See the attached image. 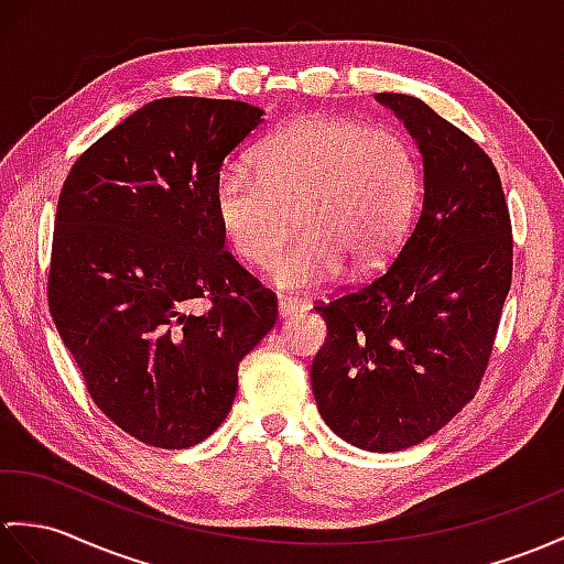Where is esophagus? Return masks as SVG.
Instances as JSON below:
<instances>
[{"label":"esophagus","mask_w":564,"mask_h":564,"mask_svg":"<svg viewBox=\"0 0 564 564\" xmlns=\"http://www.w3.org/2000/svg\"><path fill=\"white\" fill-rule=\"evenodd\" d=\"M279 319H288V317H295V314H303V305L300 303H295V300H285V297H281L279 300Z\"/></svg>","instance_id":"obj_1"}]
</instances>
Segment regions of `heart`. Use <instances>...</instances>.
Wrapping results in <instances>:
<instances>
[{"mask_svg": "<svg viewBox=\"0 0 564 564\" xmlns=\"http://www.w3.org/2000/svg\"><path fill=\"white\" fill-rule=\"evenodd\" d=\"M257 170L223 163L214 216L230 250L264 264L293 212L295 240L269 264L283 291H310L382 269L409 230L421 177L411 143L394 129L310 115L261 143Z\"/></svg>", "mask_w": 564, "mask_h": 564, "instance_id": "1", "label": "heart"}]
</instances>
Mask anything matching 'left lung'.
Masks as SVG:
<instances>
[{
	"label": "left lung",
	"instance_id": "obj_1",
	"mask_svg": "<svg viewBox=\"0 0 564 564\" xmlns=\"http://www.w3.org/2000/svg\"><path fill=\"white\" fill-rule=\"evenodd\" d=\"M423 155V206L387 273L329 305L319 415L365 452L435 435L474 399L512 285V226L488 153L405 94H377Z\"/></svg>",
	"mask_w": 564,
	"mask_h": 564
}]
</instances>
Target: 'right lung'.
I'll return each instance as SVG.
<instances>
[{
    "label": "right lung",
    "instance_id": "right-lung-1",
    "mask_svg": "<svg viewBox=\"0 0 564 564\" xmlns=\"http://www.w3.org/2000/svg\"><path fill=\"white\" fill-rule=\"evenodd\" d=\"M240 100L161 98L100 137L64 182L47 300L98 409L129 435L187 449L226 421L238 365L273 295L228 252L212 187L264 122ZM209 300L206 313L195 303Z\"/></svg>",
    "mask_w": 564,
    "mask_h": 564
}]
</instances>
